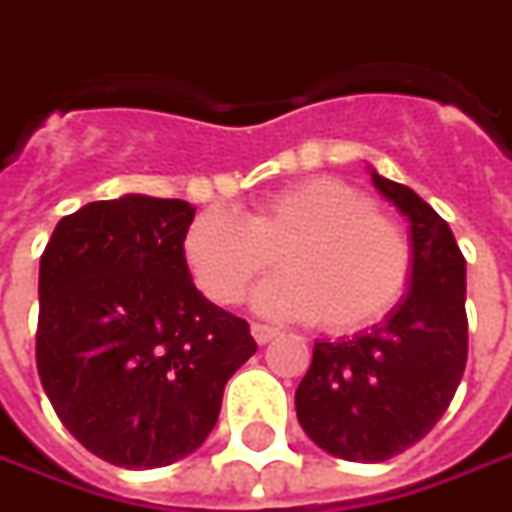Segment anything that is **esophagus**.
Returning <instances> with one entry per match:
<instances>
[{"label": "esophagus", "mask_w": 512, "mask_h": 512, "mask_svg": "<svg viewBox=\"0 0 512 512\" xmlns=\"http://www.w3.org/2000/svg\"><path fill=\"white\" fill-rule=\"evenodd\" d=\"M252 337H255L257 345L272 343L274 337H277V328L263 326V323H252Z\"/></svg>", "instance_id": "1"}]
</instances>
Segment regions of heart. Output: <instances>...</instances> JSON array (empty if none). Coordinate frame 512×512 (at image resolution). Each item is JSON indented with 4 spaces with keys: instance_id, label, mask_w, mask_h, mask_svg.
<instances>
[{
    "instance_id": "obj_1",
    "label": "heart",
    "mask_w": 512,
    "mask_h": 512,
    "mask_svg": "<svg viewBox=\"0 0 512 512\" xmlns=\"http://www.w3.org/2000/svg\"><path fill=\"white\" fill-rule=\"evenodd\" d=\"M181 252L198 289L221 306L240 303L277 255L283 274L255 291V309L314 320L331 334L379 323L405 294L414 266L408 235L340 178L286 186L243 218L203 209L186 226Z\"/></svg>"
}]
</instances>
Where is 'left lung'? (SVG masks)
I'll return each mask as SVG.
<instances>
[{"label": "left lung", "mask_w": 512, "mask_h": 512, "mask_svg": "<svg viewBox=\"0 0 512 512\" xmlns=\"http://www.w3.org/2000/svg\"><path fill=\"white\" fill-rule=\"evenodd\" d=\"M371 184L408 221V286L371 331L314 343L294 394L311 442L348 462H385L416 445L448 411L467 362L465 257L450 226L411 186L377 169Z\"/></svg>", "instance_id": "left-lung-1"}]
</instances>
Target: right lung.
Segmentation results:
<instances>
[{"label": "right lung", "instance_id": "1", "mask_svg": "<svg viewBox=\"0 0 512 512\" xmlns=\"http://www.w3.org/2000/svg\"><path fill=\"white\" fill-rule=\"evenodd\" d=\"M195 206L124 195L56 223L39 263L36 365L67 431L110 465L164 467L203 445L257 351L209 303L181 240Z\"/></svg>", "mask_w": 512, "mask_h": 512}]
</instances>
